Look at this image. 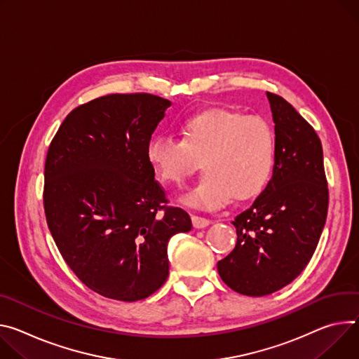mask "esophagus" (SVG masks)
<instances>
[{"label": "esophagus", "instance_id": "obj_1", "mask_svg": "<svg viewBox=\"0 0 359 359\" xmlns=\"http://www.w3.org/2000/svg\"><path fill=\"white\" fill-rule=\"evenodd\" d=\"M191 222H193V226L196 227V229H203V227H206L212 223L209 219L202 217V216H191Z\"/></svg>", "mask_w": 359, "mask_h": 359}]
</instances>
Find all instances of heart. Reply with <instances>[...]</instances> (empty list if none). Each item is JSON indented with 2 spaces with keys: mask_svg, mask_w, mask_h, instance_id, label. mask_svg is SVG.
<instances>
[{
  "mask_svg": "<svg viewBox=\"0 0 359 359\" xmlns=\"http://www.w3.org/2000/svg\"><path fill=\"white\" fill-rule=\"evenodd\" d=\"M180 140L156 136L146 147L151 169L166 184L182 186L201 168L205 176L183 202L217 209L233 198H257L269 184L276 160L272 127L260 117L226 109H210L184 118Z\"/></svg>",
  "mask_w": 359,
  "mask_h": 359,
  "instance_id": "obj_1",
  "label": "heart"
}]
</instances>
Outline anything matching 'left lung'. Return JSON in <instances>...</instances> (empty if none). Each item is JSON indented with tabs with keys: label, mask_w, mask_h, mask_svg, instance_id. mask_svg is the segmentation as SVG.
I'll return each instance as SVG.
<instances>
[{
	"label": "left lung",
	"mask_w": 359,
	"mask_h": 359,
	"mask_svg": "<svg viewBox=\"0 0 359 359\" xmlns=\"http://www.w3.org/2000/svg\"><path fill=\"white\" fill-rule=\"evenodd\" d=\"M266 95L275 123L273 175L252 206L232 222L236 246L217 262L222 280L248 297L269 295L305 269L328 213L318 135L280 95Z\"/></svg>",
	"instance_id": "left-lung-1"
}]
</instances>
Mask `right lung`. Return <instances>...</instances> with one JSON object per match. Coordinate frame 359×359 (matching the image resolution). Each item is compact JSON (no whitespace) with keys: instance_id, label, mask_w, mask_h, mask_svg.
<instances>
[{"instance_id":"obj_1","label":"right lung","mask_w":359,"mask_h":359,"mask_svg":"<svg viewBox=\"0 0 359 359\" xmlns=\"http://www.w3.org/2000/svg\"><path fill=\"white\" fill-rule=\"evenodd\" d=\"M170 102L109 94L74 109L54 136L44 170L48 229L77 278L100 295L135 302L169 276V239L191 229L166 208L146 147Z\"/></svg>"}]
</instances>
